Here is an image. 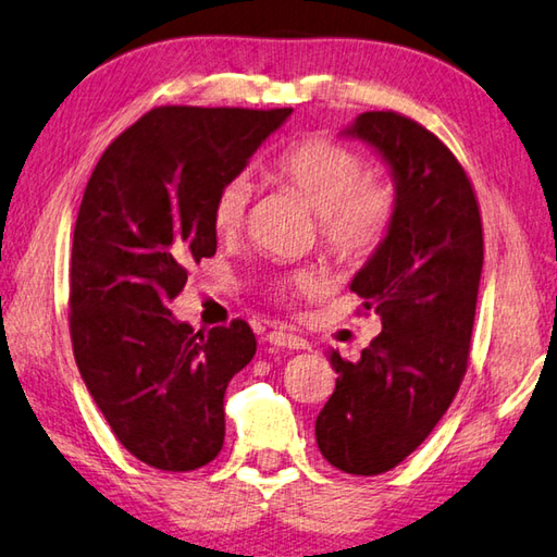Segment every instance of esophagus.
I'll return each mask as SVG.
<instances>
[{
    "instance_id": "esophagus-1",
    "label": "esophagus",
    "mask_w": 557,
    "mask_h": 557,
    "mask_svg": "<svg viewBox=\"0 0 557 557\" xmlns=\"http://www.w3.org/2000/svg\"><path fill=\"white\" fill-rule=\"evenodd\" d=\"M269 343L273 347H284V349H308V343L300 335L296 333H288V330L278 327V330H271V333L267 335Z\"/></svg>"
}]
</instances>
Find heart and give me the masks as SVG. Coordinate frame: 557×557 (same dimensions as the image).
I'll list each match as a JSON object with an SVG mask.
<instances>
[{
  "label": "heart",
  "instance_id": "obj_1",
  "mask_svg": "<svg viewBox=\"0 0 557 557\" xmlns=\"http://www.w3.org/2000/svg\"><path fill=\"white\" fill-rule=\"evenodd\" d=\"M278 185L294 190L320 218V232L345 261L372 253L392 227L396 212L394 188L367 178L362 156L327 139H306L286 149L269 165ZM251 198L247 178H232L222 185L212 205V222L220 232H234L244 222ZM318 286L315 276L298 273L281 290L308 294Z\"/></svg>",
  "mask_w": 557,
  "mask_h": 557
}]
</instances>
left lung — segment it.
Here are the masks:
<instances>
[{
	"mask_svg": "<svg viewBox=\"0 0 557 557\" xmlns=\"http://www.w3.org/2000/svg\"><path fill=\"white\" fill-rule=\"evenodd\" d=\"M382 156L396 212L349 288L382 315V333L347 362L327 359L335 392L315 421L325 460L347 474L404 462L441 421L470 359L484 242L472 183L453 151L396 112H364L339 132Z\"/></svg>",
	"mask_w": 557,
	"mask_h": 557,
	"instance_id": "8db88e82",
	"label": "left lung"
}]
</instances>
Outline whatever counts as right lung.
Masks as SVG:
<instances>
[{
	"instance_id": "add662e5",
	"label": "right lung",
	"mask_w": 557,
	"mask_h": 557,
	"mask_svg": "<svg viewBox=\"0 0 557 557\" xmlns=\"http://www.w3.org/2000/svg\"><path fill=\"white\" fill-rule=\"evenodd\" d=\"M290 112L156 107L87 181L71 253L75 362L112 433L156 470H198L222 450L224 392L257 337L244 320L195 333L169 304L218 249L222 185Z\"/></svg>"
}]
</instances>
